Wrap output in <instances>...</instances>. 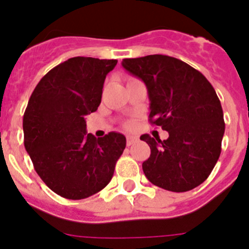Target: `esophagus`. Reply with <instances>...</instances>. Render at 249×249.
<instances>
[{
    "mask_svg": "<svg viewBox=\"0 0 249 249\" xmlns=\"http://www.w3.org/2000/svg\"><path fill=\"white\" fill-rule=\"evenodd\" d=\"M138 142V138L137 137H133V135H127V145L128 146H130L132 144H134V142Z\"/></svg>",
    "mask_w": 249,
    "mask_h": 249,
    "instance_id": "esophagus-1",
    "label": "esophagus"
}]
</instances>
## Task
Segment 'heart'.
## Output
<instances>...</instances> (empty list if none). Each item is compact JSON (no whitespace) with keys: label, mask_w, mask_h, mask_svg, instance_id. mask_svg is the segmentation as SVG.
Instances as JSON below:
<instances>
[{"label":"heart","mask_w":249,"mask_h":249,"mask_svg":"<svg viewBox=\"0 0 249 249\" xmlns=\"http://www.w3.org/2000/svg\"><path fill=\"white\" fill-rule=\"evenodd\" d=\"M124 127L125 128H132L133 127V121H132V120H129V121H125L124 122Z\"/></svg>","instance_id":"b5f03b06"}]
</instances>
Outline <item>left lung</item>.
<instances>
[{"label": "left lung", "mask_w": 249, "mask_h": 249, "mask_svg": "<svg viewBox=\"0 0 249 249\" xmlns=\"http://www.w3.org/2000/svg\"><path fill=\"white\" fill-rule=\"evenodd\" d=\"M122 66L145 83L150 122L169 134L166 140L140 137L151 149L142 162L145 177L164 190H193L208 178L221 151L225 124L213 86L189 64L162 54L124 59Z\"/></svg>", "instance_id": "obj_1"}]
</instances>
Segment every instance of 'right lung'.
<instances>
[{
	"label": "right lung",
	"mask_w": 249,
	"mask_h": 249,
	"mask_svg": "<svg viewBox=\"0 0 249 249\" xmlns=\"http://www.w3.org/2000/svg\"><path fill=\"white\" fill-rule=\"evenodd\" d=\"M115 59L75 56L52 69L34 89L23 119L24 145L47 186L69 200L99 193L111 180L125 137L95 138L86 116L97 111Z\"/></svg>",
	"instance_id": "obj_1"
}]
</instances>
